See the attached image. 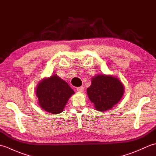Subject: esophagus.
Here are the masks:
<instances>
[{
    "label": "esophagus",
    "mask_w": 156,
    "mask_h": 156,
    "mask_svg": "<svg viewBox=\"0 0 156 156\" xmlns=\"http://www.w3.org/2000/svg\"><path fill=\"white\" fill-rule=\"evenodd\" d=\"M76 90H77L78 92H83L84 91V87H80L76 88Z\"/></svg>",
    "instance_id": "34e87169"
}]
</instances>
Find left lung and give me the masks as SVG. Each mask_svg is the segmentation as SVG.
<instances>
[{"mask_svg":"<svg viewBox=\"0 0 156 156\" xmlns=\"http://www.w3.org/2000/svg\"><path fill=\"white\" fill-rule=\"evenodd\" d=\"M124 87L118 78L105 75H98L92 78L87 89L90 100L99 111H105L114 107L120 101Z\"/></svg>","mask_w":156,"mask_h":156,"instance_id":"8db88e82","label":"left lung"}]
</instances>
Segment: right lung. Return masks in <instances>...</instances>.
I'll use <instances>...</instances> for the list:
<instances>
[{"label": "right lung", "mask_w": 156, "mask_h": 156, "mask_svg": "<svg viewBox=\"0 0 156 156\" xmlns=\"http://www.w3.org/2000/svg\"><path fill=\"white\" fill-rule=\"evenodd\" d=\"M74 93L67 82L56 75L42 80L36 89L39 106L52 114L62 112L69 98Z\"/></svg>", "instance_id": "obj_1"}]
</instances>
